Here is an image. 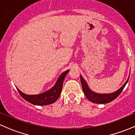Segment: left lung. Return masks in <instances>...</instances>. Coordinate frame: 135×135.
I'll list each match as a JSON object with an SVG mask.
<instances>
[{
    "label": "left lung",
    "mask_w": 135,
    "mask_h": 135,
    "mask_svg": "<svg viewBox=\"0 0 135 135\" xmlns=\"http://www.w3.org/2000/svg\"><path fill=\"white\" fill-rule=\"evenodd\" d=\"M80 77L82 88H83V92L84 93L85 96H86V97L91 102H93V103H101V104L109 103V102L115 100L116 98L121 93L122 90H123V89L124 88L127 83H128V80H129V78H128L126 83H124V84L120 89L116 91L115 92L112 93L110 94H98L96 93L93 92L92 91H91L89 89L86 81L83 78V77L81 76V75H80Z\"/></svg>",
    "instance_id": "left-lung-1"
}]
</instances>
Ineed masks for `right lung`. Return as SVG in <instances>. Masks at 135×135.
<instances>
[{
  "mask_svg": "<svg viewBox=\"0 0 135 135\" xmlns=\"http://www.w3.org/2000/svg\"><path fill=\"white\" fill-rule=\"evenodd\" d=\"M69 72V70H68L61 74L53 88L42 94H36V95H28L20 91L18 88L17 89L23 98L32 104L36 105H47L51 104L58 100L61 94L63 80Z\"/></svg>",
  "mask_w": 135,
  "mask_h": 135,
  "instance_id": "obj_1",
  "label": "right lung"
}]
</instances>
